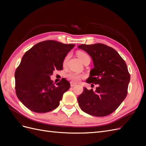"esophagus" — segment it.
Returning <instances> with one entry per match:
<instances>
[{
    "instance_id": "obj_1",
    "label": "esophagus",
    "mask_w": 146,
    "mask_h": 146,
    "mask_svg": "<svg viewBox=\"0 0 146 146\" xmlns=\"http://www.w3.org/2000/svg\"><path fill=\"white\" fill-rule=\"evenodd\" d=\"M75 85H76V83H74V82H70V86L71 87H73V86H74Z\"/></svg>"
}]
</instances>
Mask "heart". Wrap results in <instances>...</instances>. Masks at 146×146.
<instances>
[{
  "instance_id": "1",
  "label": "heart",
  "mask_w": 146,
  "mask_h": 146,
  "mask_svg": "<svg viewBox=\"0 0 146 146\" xmlns=\"http://www.w3.org/2000/svg\"><path fill=\"white\" fill-rule=\"evenodd\" d=\"M77 55L78 57V58L80 59L82 62L83 63L87 59H90V56L88 55L86 52H83V51H78L77 52ZM69 58V55H67L63 60V65H66V63H67V61L68 60ZM66 77H67L69 80H71L72 82H77L78 81L80 80V79L83 77V76L82 74H78L77 72H69V73H68L66 74Z\"/></svg>"
}]
</instances>
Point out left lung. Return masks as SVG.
<instances>
[{
	"mask_svg": "<svg viewBox=\"0 0 146 146\" xmlns=\"http://www.w3.org/2000/svg\"><path fill=\"white\" fill-rule=\"evenodd\" d=\"M78 47L86 51L94 62V68L86 82L99 85L95 91L83 88L77 98L78 105L91 116H108L127 96L130 80L127 64L116 50L104 44H81Z\"/></svg>",
	"mask_w": 146,
	"mask_h": 146,
	"instance_id": "8db88e82",
	"label": "left lung"
}]
</instances>
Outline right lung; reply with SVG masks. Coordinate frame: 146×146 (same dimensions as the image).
Returning a JSON list of instances; mask_svg holds the SVG:
<instances>
[{
    "label": "right lung",
    "mask_w": 146,
    "mask_h": 146,
    "mask_svg": "<svg viewBox=\"0 0 146 146\" xmlns=\"http://www.w3.org/2000/svg\"><path fill=\"white\" fill-rule=\"evenodd\" d=\"M74 46L47 40L25 52L15 71V90L17 97L28 109L42 113L58 107L70 85L63 78L55 85L50 76L54 70L63 69L65 56Z\"/></svg>",
    "instance_id": "1"
}]
</instances>
